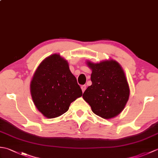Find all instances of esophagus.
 <instances>
[{
    "instance_id": "esophagus-1",
    "label": "esophagus",
    "mask_w": 158,
    "mask_h": 158,
    "mask_svg": "<svg viewBox=\"0 0 158 158\" xmlns=\"http://www.w3.org/2000/svg\"><path fill=\"white\" fill-rule=\"evenodd\" d=\"M81 89H82V92H85V89H86V85H81Z\"/></svg>"
}]
</instances>
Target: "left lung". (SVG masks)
Masks as SVG:
<instances>
[{
  "label": "left lung",
  "mask_w": 158,
  "mask_h": 158,
  "mask_svg": "<svg viewBox=\"0 0 158 158\" xmlns=\"http://www.w3.org/2000/svg\"><path fill=\"white\" fill-rule=\"evenodd\" d=\"M92 70V85L83 98L96 115L110 119L122 112L128 100L130 89L122 67L115 60L100 63L88 62Z\"/></svg>",
  "instance_id": "left-lung-1"
}]
</instances>
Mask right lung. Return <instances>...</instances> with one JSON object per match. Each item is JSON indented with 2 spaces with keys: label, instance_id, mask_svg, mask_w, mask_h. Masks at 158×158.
<instances>
[{
  "label": "right lung",
  "instance_id": "add662e5",
  "mask_svg": "<svg viewBox=\"0 0 158 158\" xmlns=\"http://www.w3.org/2000/svg\"><path fill=\"white\" fill-rule=\"evenodd\" d=\"M31 91L36 108L49 119L66 113L70 103L82 96L68 62L58 54L48 57L39 65L31 81Z\"/></svg>",
  "mask_w": 158,
  "mask_h": 158
}]
</instances>
